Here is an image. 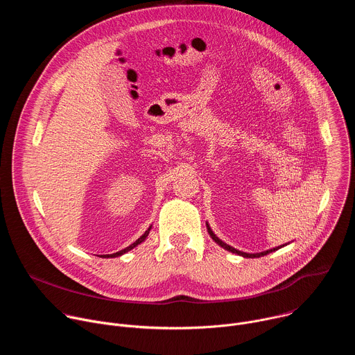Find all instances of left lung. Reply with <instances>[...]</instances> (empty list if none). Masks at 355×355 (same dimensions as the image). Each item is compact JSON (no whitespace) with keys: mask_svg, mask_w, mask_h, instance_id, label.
Instances as JSON below:
<instances>
[{"mask_svg":"<svg viewBox=\"0 0 355 355\" xmlns=\"http://www.w3.org/2000/svg\"><path fill=\"white\" fill-rule=\"evenodd\" d=\"M207 229H208V233H209V236L212 237V240L216 243V244H219L220 247H223L225 250H227V251H230V252H233V254H237V256H241V257H244V259H257V257H263V256H267V254H270V252H272V251H275V250H278V248H282L284 245H286V244H282V245H278V247H274V248H270V250H266V251H261V252H244V251H240V250H237V248H234V247H232V245H229L227 243H225L223 240H220L215 233H214V230L211 229V226H209V223L207 222Z\"/></svg>","mask_w":355,"mask_h":355,"instance_id":"obj_1","label":"left lung"}]
</instances>
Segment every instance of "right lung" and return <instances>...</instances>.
Instances as JSON below:
<instances>
[{"mask_svg": "<svg viewBox=\"0 0 355 355\" xmlns=\"http://www.w3.org/2000/svg\"><path fill=\"white\" fill-rule=\"evenodd\" d=\"M150 230H151V226L135 241V243H132L129 247H126V248H123V250H121V251H116V252H114V254H103L101 257L103 259H115V257H119V256H123L125 252H128V251H130V250H133L136 245H139L140 243H143L146 239H147V236H148V233H150Z\"/></svg>", "mask_w": 355, "mask_h": 355, "instance_id": "obj_1", "label": "right lung"}]
</instances>
